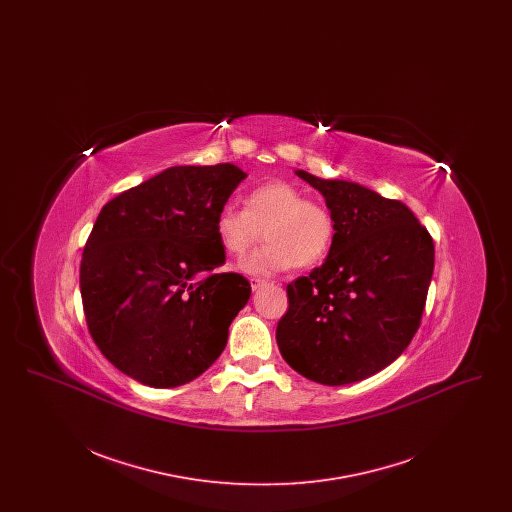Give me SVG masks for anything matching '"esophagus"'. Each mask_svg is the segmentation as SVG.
Masks as SVG:
<instances>
[{"mask_svg":"<svg viewBox=\"0 0 512 512\" xmlns=\"http://www.w3.org/2000/svg\"><path fill=\"white\" fill-rule=\"evenodd\" d=\"M267 284V280H261V278H251V290H253V292H257V290L265 288Z\"/></svg>","mask_w":512,"mask_h":512,"instance_id":"obj_1","label":"esophagus"}]
</instances>
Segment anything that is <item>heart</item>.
<instances>
[{"label":"heart","instance_id":"1","mask_svg":"<svg viewBox=\"0 0 512 512\" xmlns=\"http://www.w3.org/2000/svg\"><path fill=\"white\" fill-rule=\"evenodd\" d=\"M220 245L244 255L265 236L267 244L245 257V274L268 276L293 265L311 267L332 249L336 222L332 213L288 182H268L245 195L244 211L224 207L215 219Z\"/></svg>","mask_w":512,"mask_h":512}]
</instances>
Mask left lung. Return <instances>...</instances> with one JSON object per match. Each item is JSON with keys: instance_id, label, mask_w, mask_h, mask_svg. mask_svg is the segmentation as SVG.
I'll use <instances>...</instances> for the list:
<instances>
[{"instance_id": "1", "label": "left lung", "mask_w": 512, "mask_h": 512, "mask_svg": "<svg viewBox=\"0 0 512 512\" xmlns=\"http://www.w3.org/2000/svg\"><path fill=\"white\" fill-rule=\"evenodd\" d=\"M336 222L320 267L288 284L276 341L301 376L345 386L391 365L420 326L434 274V242L413 211L357 182L295 171Z\"/></svg>"}]
</instances>
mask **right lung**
<instances>
[{
    "label": "right lung",
    "instance_id": "right-lung-1",
    "mask_svg": "<svg viewBox=\"0 0 512 512\" xmlns=\"http://www.w3.org/2000/svg\"><path fill=\"white\" fill-rule=\"evenodd\" d=\"M245 176L171 167L101 209L80 263L84 315L107 361L140 384H188L224 351L251 286L213 272L226 261L215 219Z\"/></svg>",
    "mask_w": 512,
    "mask_h": 512
}]
</instances>
